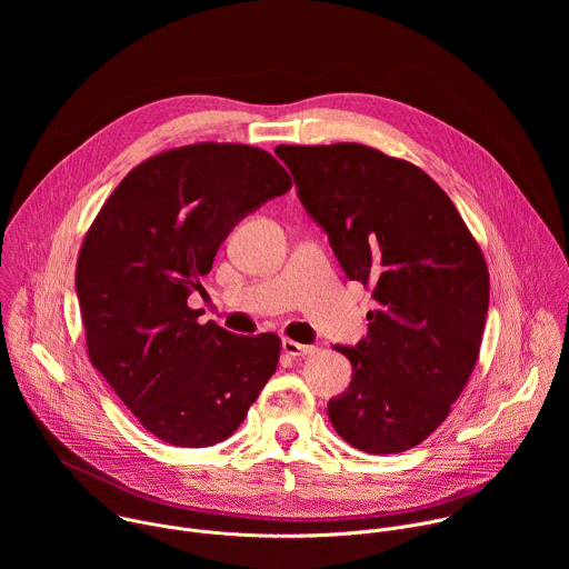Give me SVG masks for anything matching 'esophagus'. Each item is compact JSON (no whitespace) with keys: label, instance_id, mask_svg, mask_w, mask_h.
<instances>
[{"label":"esophagus","instance_id":"esophagus-1","mask_svg":"<svg viewBox=\"0 0 569 569\" xmlns=\"http://www.w3.org/2000/svg\"><path fill=\"white\" fill-rule=\"evenodd\" d=\"M283 353L290 356V358H306V356H312L315 349L308 347V345H299V342L288 338V340H283Z\"/></svg>","mask_w":569,"mask_h":569}]
</instances>
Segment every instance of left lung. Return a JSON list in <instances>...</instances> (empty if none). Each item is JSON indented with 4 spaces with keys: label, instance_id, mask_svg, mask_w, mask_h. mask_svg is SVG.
I'll use <instances>...</instances> for the list:
<instances>
[{
    "label": "left lung",
    "instance_id": "8db88e82",
    "mask_svg": "<svg viewBox=\"0 0 569 569\" xmlns=\"http://www.w3.org/2000/svg\"><path fill=\"white\" fill-rule=\"evenodd\" d=\"M306 211L349 279L371 288L367 338L329 402L336 432L371 455L426 441L463 391L489 310V268L446 191L408 159L362 143L277 146Z\"/></svg>",
    "mask_w": 569,
    "mask_h": 569
}]
</instances>
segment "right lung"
<instances>
[{"label":"right lung","mask_w":569,"mask_h":569,"mask_svg":"<svg viewBox=\"0 0 569 569\" xmlns=\"http://www.w3.org/2000/svg\"><path fill=\"white\" fill-rule=\"evenodd\" d=\"M290 187L263 148L202 141L141 161L90 224L76 263L88 356L157 439L224 441L277 371L279 336L200 323L187 299L231 227Z\"/></svg>","instance_id":"right-lung-1"}]
</instances>
